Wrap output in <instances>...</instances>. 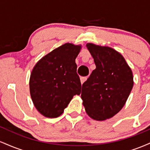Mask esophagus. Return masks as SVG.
Returning <instances> with one entry per match:
<instances>
[{"mask_svg":"<svg viewBox=\"0 0 150 150\" xmlns=\"http://www.w3.org/2000/svg\"><path fill=\"white\" fill-rule=\"evenodd\" d=\"M87 79V77H80V81H81V83L83 84L84 82H85L86 80Z\"/></svg>","mask_w":150,"mask_h":150,"instance_id":"obj_1","label":"esophagus"}]
</instances>
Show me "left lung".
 I'll return each instance as SVG.
<instances>
[{
  "mask_svg": "<svg viewBox=\"0 0 150 150\" xmlns=\"http://www.w3.org/2000/svg\"><path fill=\"white\" fill-rule=\"evenodd\" d=\"M96 69L82 87V104L88 116L104 120L123 107L133 87L132 70L120 53L108 46L87 44Z\"/></svg>",
  "mask_w": 150,
  "mask_h": 150,
  "instance_id": "left-lung-1",
  "label": "left lung"
}]
</instances>
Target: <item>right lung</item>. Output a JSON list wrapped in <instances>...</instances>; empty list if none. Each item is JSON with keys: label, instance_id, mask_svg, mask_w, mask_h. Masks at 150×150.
Masks as SVG:
<instances>
[{"label": "right lung", "instance_id": "add662e5", "mask_svg": "<svg viewBox=\"0 0 150 150\" xmlns=\"http://www.w3.org/2000/svg\"><path fill=\"white\" fill-rule=\"evenodd\" d=\"M80 45L66 43L44 56L34 67L30 79L33 104L41 114L57 118L73 96L81 92L75 58Z\"/></svg>", "mask_w": 150, "mask_h": 150}]
</instances>
